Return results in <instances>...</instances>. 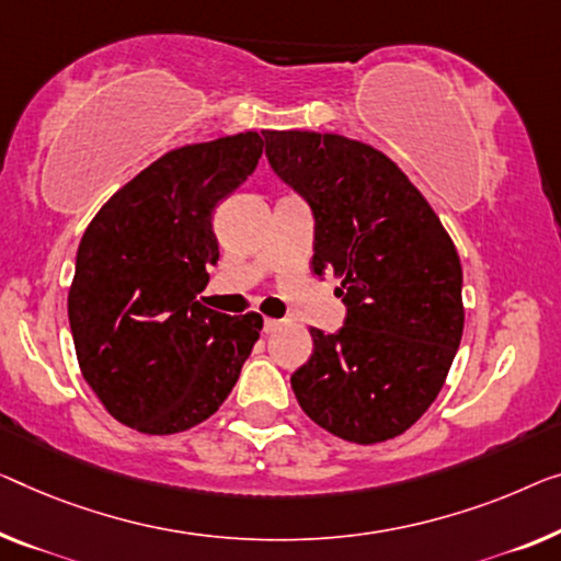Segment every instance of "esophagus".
Wrapping results in <instances>:
<instances>
[{
    "mask_svg": "<svg viewBox=\"0 0 561 561\" xmlns=\"http://www.w3.org/2000/svg\"><path fill=\"white\" fill-rule=\"evenodd\" d=\"M282 322H284V320H274V317H266V320H264V332L270 334V332H274V330H279Z\"/></svg>",
    "mask_w": 561,
    "mask_h": 561,
    "instance_id": "1",
    "label": "esophagus"
}]
</instances>
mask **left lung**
Masks as SVG:
<instances>
[{"label": "left lung", "mask_w": 561, "mask_h": 561, "mask_svg": "<svg viewBox=\"0 0 561 561\" xmlns=\"http://www.w3.org/2000/svg\"><path fill=\"white\" fill-rule=\"evenodd\" d=\"M266 158L314 214V274L342 279L337 334L291 375L302 411L332 436L405 433L446 382L463 334L461 259L440 219L382 150L337 133L264 130Z\"/></svg>", "instance_id": "left-lung-1"}]
</instances>
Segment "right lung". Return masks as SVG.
<instances>
[{"instance_id":"right-lung-1","label":"right lung","mask_w":561,"mask_h":561,"mask_svg":"<svg viewBox=\"0 0 561 561\" xmlns=\"http://www.w3.org/2000/svg\"><path fill=\"white\" fill-rule=\"evenodd\" d=\"M254 130L163 153L105 201L82 233L67 314L82 378L115 421L171 436L237 386L262 314L201 305L219 259L214 208L252 175Z\"/></svg>"}]
</instances>
